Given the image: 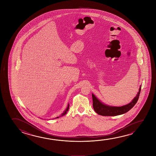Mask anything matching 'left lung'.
<instances>
[{
  "label": "left lung",
  "instance_id": "8db88e82",
  "mask_svg": "<svg viewBox=\"0 0 156 156\" xmlns=\"http://www.w3.org/2000/svg\"><path fill=\"white\" fill-rule=\"evenodd\" d=\"M141 88V86L140 87L138 94H136V97L131 102L122 107H112L105 105L101 102H100V100H98L97 98L95 97L94 94H92L94 109L95 112L97 113L98 115L102 116H112L125 114L130 110L137 102L139 97V94L140 93Z\"/></svg>",
  "mask_w": 156,
  "mask_h": 156
}]
</instances>
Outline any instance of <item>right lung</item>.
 I'll use <instances>...</instances> for the list:
<instances>
[{
	"label": "right lung",
	"instance_id": "right-lung-1",
	"mask_svg": "<svg viewBox=\"0 0 156 156\" xmlns=\"http://www.w3.org/2000/svg\"><path fill=\"white\" fill-rule=\"evenodd\" d=\"M69 105H67V107L66 109L65 110V112H63L62 114V115H60V116H58V117H56V119H57V118H59V117L60 118V117H62V116H64V115H65V114H66L67 112L69 111ZM55 119H56V118H55Z\"/></svg>",
	"mask_w": 156,
	"mask_h": 156
}]
</instances>
